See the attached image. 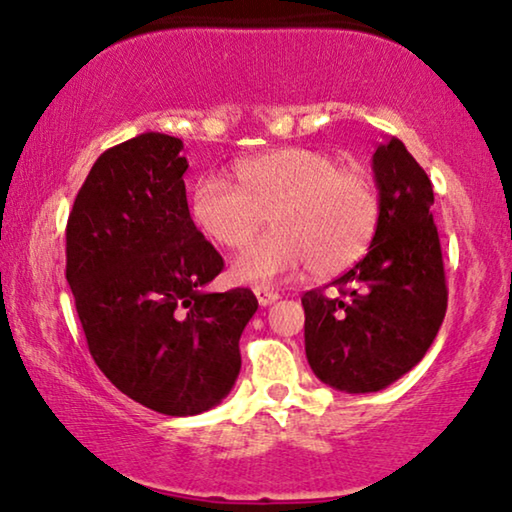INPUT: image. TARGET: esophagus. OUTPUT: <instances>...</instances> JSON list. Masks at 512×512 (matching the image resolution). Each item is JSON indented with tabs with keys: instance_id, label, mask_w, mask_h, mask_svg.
Segmentation results:
<instances>
[{
	"instance_id": "obj_1",
	"label": "esophagus",
	"mask_w": 512,
	"mask_h": 512,
	"mask_svg": "<svg viewBox=\"0 0 512 512\" xmlns=\"http://www.w3.org/2000/svg\"><path fill=\"white\" fill-rule=\"evenodd\" d=\"M255 297H257V301H259V306H271L273 301L278 299V292L271 290V287L257 285V287H255Z\"/></svg>"
}]
</instances>
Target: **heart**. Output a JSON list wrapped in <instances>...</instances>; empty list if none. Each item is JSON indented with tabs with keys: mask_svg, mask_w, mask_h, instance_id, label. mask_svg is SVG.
Segmentation results:
<instances>
[{
	"mask_svg": "<svg viewBox=\"0 0 512 512\" xmlns=\"http://www.w3.org/2000/svg\"><path fill=\"white\" fill-rule=\"evenodd\" d=\"M236 188L218 176L194 185L190 215L215 246L241 248L266 225L273 232L250 243L232 262L236 283L269 285L308 264L334 276L366 253L378 227V192L359 167L338 164L313 148H278L243 160Z\"/></svg>",
	"mask_w": 512,
	"mask_h": 512,
	"instance_id": "heart-1",
	"label": "heart"
}]
</instances>
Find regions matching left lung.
<instances>
[{"label":"left lung","mask_w":512,"mask_h":512,"mask_svg":"<svg viewBox=\"0 0 512 512\" xmlns=\"http://www.w3.org/2000/svg\"><path fill=\"white\" fill-rule=\"evenodd\" d=\"M378 227L369 253L336 278L338 294L311 290L306 357L322 383L348 394L380 392L424 357L448 308L434 190L399 139L373 153Z\"/></svg>","instance_id":"obj_1"}]
</instances>
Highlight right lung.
Returning a JSON list of instances; mask_svg holds the SVG:
<instances>
[{
  "mask_svg": "<svg viewBox=\"0 0 512 512\" xmlns=\"http://www.w3.org/2000/svg\"><path fill=\"white\" fill-rule=\"evenodd\" d=\"M176 136L146 132L92 164L67 222V283L90 355L129 399L199 415L232 392L248 287L208 292L222 257L187 208Z\"/></svg>",
  "mask_w": 512,
  "mask_h": 512,
  "instance_id": "obj_1",
  "label": "right lung"
}]
</instances>
